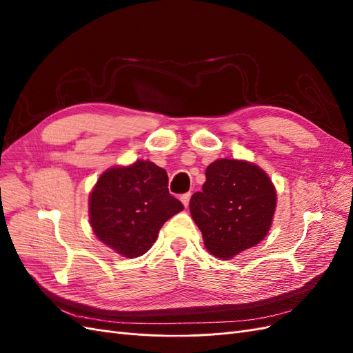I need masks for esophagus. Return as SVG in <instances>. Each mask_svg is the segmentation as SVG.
<instances>
[{"label":"esophagus","instance_id":"34e87169","mask_svg":"<svg viewBox=\"0 0 353 353\" xmlns=\"http://www.w3.org/2000/svg\"><path fill=\"white\" fill-rule=\"evenodd\" d=\"M190 199H191V193H185V194H183L181 196V201H183V205L187 208L188 206V203H190Z\"/></svg>","mask_w":353,"mask_h":353}]
</instances>
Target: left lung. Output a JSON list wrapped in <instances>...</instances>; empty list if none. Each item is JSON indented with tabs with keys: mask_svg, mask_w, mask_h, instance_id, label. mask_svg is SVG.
<instances>
[{
	"mask_svg": "<svg viewBox=\"0 0 353 353\" xmlns=\"http://www.w3.org/2000/svg\"><path fill=\"white\" fill-rule=\"evenodd\" d=\"M276 205L275 188L261 168L219 159L206 169V183L190 200V212L206 249L231 259L268 234Z\"/></svg>",
	"mask_w": 353,
	"mask_h": 353,
	"instance_id": "left-lung-1",
	"label": "left lung"
}]
</instances>
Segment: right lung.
<instances>
[{
    "mask_svg": "<svg viewBox=\"0 0 353 353\" xmlns=\"http://www.w3.org/2000/svg\"><path fill=\"white\" fill-rule=\"evenodd\" d=\"M183 209L169 194L166 170L148 160L105 170L90 196L95 236L126 258L144 254L163 223Z\"/></svg>",
    "mask_w": 353,
    "mask_h": 353,
    "instance_id": "obj_1",
    "label": "right lung"
}]
</instances>
